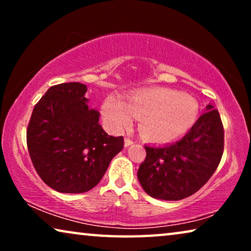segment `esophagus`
Here are the masks:
<instances>
[{
  "label": "esophagus",
  "mask_w": 251,
  "mask_h": 251,
  "mask_svg": "<svg viewBox=\"0 0 251 251\" xmlns=\"http://www.w3.org/2000/svg\"><path fill=\"white\" fill-rule=\"evenodd\" d=\"M135 143L133 142V140L131 139V138H129V137H126V139H125V145L128 147V146H130V145H132V144Z\"/></svg>",
  "instance_id": "esophagus-1"
}]
</instances>
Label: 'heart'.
<instances>
[{"label": "heart", "mask_w": 251, "mask_h": 251, "mask_svg": "<svg viewBox=\"0 0 251 251\" xmlns=\"http://www.w3.org/2000/svg\"><path fill=\"white\" fill-rule=\"evenodd\" d=\"M198 102L186 94L166 88H153L132 95L126 102L111 96L102 111L109 125L125 129L140 118L143 135L154 142H170L186 132L198 115Z\"/></svg>", "instance_id": "obj_1"}]
</instances>
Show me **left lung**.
<instances>
[{
    "mask_svg": "<svg viewBox=\"0 0 251 251\" xmlns=\"http://www.w3.org/2000/svg\"><path fill=\"white\" fill-rule=\"evenodd\" d=\"M178 142L145 146L139 183L152 198L177 201L198 192L217 169L224 152V126L211 105Z\"/></svg>",
    "mask_w": 251,
    "mask_h": 251,
    "instance_id": "8db88e82",
    "label": "left lung"
}]
</instances>
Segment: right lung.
I'll return each instance as SVG.
<instances>
[{"instance_id": "1", "label": "right lung", "mask_w": 251, "mask_h": 251, "mask_svg": "<svg viewBox=\"0 0 251 251\" xmlns=\"http://www.w3.org/2000/svg\"><path fill=\"white\" fill-rule=\"evenodd\" d=\"M87 85H52L34 106L26 132L36 173L60 193H84L104 176L125 145L123 137L107 135L99 113L89 107Z\"/></svg>"}]
</instances>
